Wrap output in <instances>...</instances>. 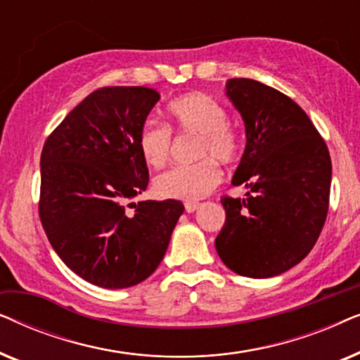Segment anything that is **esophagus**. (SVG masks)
I'll list each match as a JSON object with an SVG mask.
<instances>
[{
	"mask_svg": "<svg viewBox=\"0 0 360 360\" xmlns=\"http://www.w3.org/2000/svg\"><path fill=\"white\" fill-rule=\"evenodd\" d=\"M198 206H200L198 201H186V203H185L186 213H193V211L198 210Z\"/></svg>",
	"mask_w": 360,
	"mask_h": 360,
	"instance_id": "esophagus-1",
	"label": "esophagus"
}]
</instances>
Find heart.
Listing matches in <instances>:
<instances>
[{"label": "heart", "instance_id": "1", "mask_svg": "<svg viewBox=\"0 0 360 360\" xmlns=\"http://www.w3.org/2000/svg\"><path fill=\"white\" fill-rule=\"evenodd\" d=\"M170 126L180 134L198 137L191 165H176L154 180L155 193L162 198L195 201L211 193L221 181L216 160L231 164L243 152L240 132L228 121V111L218 100L203 91H193L167 105ZM137 146L147 165L159 169L169 160L172 131L169 126L146 121L139 131Z\"/></svg>", "mask_w": 360, "mask_h": 360}]
</instances>
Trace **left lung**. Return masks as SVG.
<instances>
[{
    "mask_svg": "<svg viewBox=\"0 0 360 360\" xmlns=\"http://www.w3.org/2000/svg\"><path fill=\"white\" fill-rule=\"evenodd\" d=\"M226 95L245 126L233 185L248 191L244 198H221L226 221L214 245L233 272L275 277L316 244L329 208L331 157L292 98L250 78H231Z\"/></svg>",
    "mask_w": 360,
    "mask_h": 360,
    "instance_id": "1",
    "label": "left lung"
}]
</instances>
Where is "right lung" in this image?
<instances>
[{"label":"right lung","instance_id":"right-lung-1","mask_svg":"<svg viewBox=\"0 0 360 360\" xmlns=\"http://www.w3.org/2000/svg\"><path fill=\"white\" fill-rule=\"evenodd\" d=\"M159 100L147 86L100 88L44 144L42 228L63 264L96 287L127 288L154 274L185 210L175 200L129 203L149 184L137 137Z\"/></svg>","mask_w":360,"mask_h":360}]
</instances>
